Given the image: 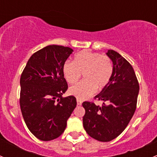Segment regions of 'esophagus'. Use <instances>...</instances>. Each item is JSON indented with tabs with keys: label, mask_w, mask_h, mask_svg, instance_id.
Segmentation results:
<instances>
[{
	"label": "esophagus",
	"mask_w": 157,
	"mask_h": 157,
	"mask_svg": "<svg viewBox=\"0 0 157 157\" xmlns=\"http://www.w3.org/2000/svg\"><path fill=\"white\" fill-rule=\"evenodd\" d=\"M77 103L78 105H81L83 102H82V100H80V99H77Z\"/></svg>",
	"instance_id": "obj_1"
}]
</instances>
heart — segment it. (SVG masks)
Segmentation results:
<instances>
[{
	"mask_svg": "<svg viewBox=\"0 0 157 157\" xmlns=\"http://www.w3.org/2000/svg\"><path fill=\"white\" fill-rule=\"evenodd\" d=\"M63 74L70 84L75 83L83 74L84 80L69 89L70 94L84 99L91 96L96 89L101 90L109 84L113 74V64L107 55L82 51L74 56L73 63H64Z\"/></svg>",
	"mask_w": 157,
	"mask_h": 157,
	"instance_id": "b5f03b06",
	"label": "heart"
}]
</instances>
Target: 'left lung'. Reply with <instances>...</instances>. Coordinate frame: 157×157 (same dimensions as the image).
<instances>
[{
  "mask_svg": "<svg viewBox=\"0 0 157 157\" xmlns=\"http://www.w3.org/2000/svg\"><path fill=\"white\" fill-rule=\"evenodd\" d=\"M106 55L113 63V74L109 84L95 96L103 105L82 104L86 112L83 118L85 131L102 142L116 138L125 129L136 110L139 93L138 81L131 64L115 51L109 50Z\"/></svg>",
  "mask_w": 157,
  "mask_h": 157,
  "instance_id": "obj_1",
  "label": "left lung"
}]
</instances>
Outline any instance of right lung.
<instances>
[{
    "instance_id": "right-lung-1",
    "label": "right lung",
    "mask_w": 157,
    "mask_h": 157,
    "mask_svg": "<svg viewBox=\"0 0 157 157\" xmlns=\"http://www.w3.org/2000/svg\"><path fill=\"white\" fill-rule=\"evenodd\" d=\"M72 48L52 45L35 52L20 77L22 115L32 134L43 141L62 134L77 105L73 96L62 97L67 83L63 66Z\"/></svg>"
}]
</instances>
